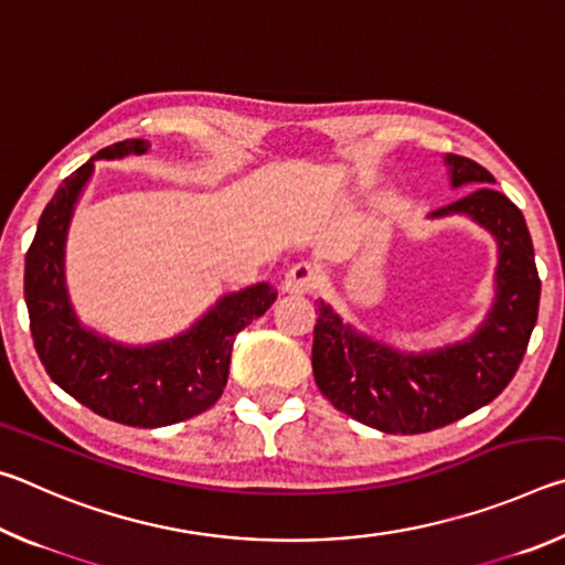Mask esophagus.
I'll return each mask as SVG.
<instances>
[{
  "mask_svg": "<svg viewBox=\"0 0 565 565\" xmlns=\"http://www.w3.org/2000/svg\"><path fill=\"white\" fill-rule=\"evenodd\" d=\"M317 284H319L317 271H313L309 264H299L284 276L281 289H284V294H289V296H306V294H311L313 289H317Z\"/></svg>",
  "mask_w": 565,
  "mask_h": 565,
  "instance_id": "1",
  "label": "esophagus"
}]
</instances>
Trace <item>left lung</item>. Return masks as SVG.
<instances>
[{
  "label": "left lung",
  "instance_id": "left-lung-1",
  "mask_svg": "<svg viewBox=\"0 0 565 565\" xmlns=\"http://www.w3.org/2000/svg\"><path fill=\"white\" fill-rule=\"evenodd\" d=\"M451 189L478 184L426 218L468 216L499 246L493 301L471 337L431 351H401L343 321L319 301L311 366L323 396L384 434H426L473 414L509 386L539 319L541 279L521 209L491 189L481 164L446 154Z\"/></svg>",
  "mask_w": 565,
  "mask_h": 565
}]
</instances>
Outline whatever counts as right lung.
Listing matches in <instances>:
<instances>
[{
  "instance_id": "1",
  "label": "right lung",
  "mask_w": 565,
  "mask_h": 565,
  "mask_svg": "<svg viewBox=\"0 0 565 565\" xmlns=\"http://www.w3.org/2000/svg\"><path fill=\"white\" fill-rule=\"evenodd\" d=\"M149 141L127 139L102 149L62 181L44 206L24 259V301L34 349L56 386L109 420L159 428L212 408L228 379L236 333L276 301L271 284L218 296L177 337L131 347L102 337L76 317L64 279L66 234L97 159L141 157Z\"/></svg>"
}]
</instances>
